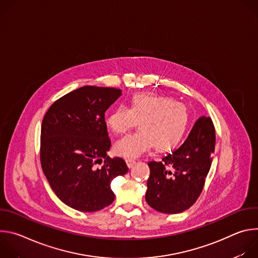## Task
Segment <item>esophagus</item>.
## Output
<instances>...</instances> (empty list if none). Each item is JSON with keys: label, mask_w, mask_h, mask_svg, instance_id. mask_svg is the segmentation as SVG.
Instances as JSON below:
<instances>
[{"label": "esophagus", "mask_w": 258, "mask_h": 258, "mask_svg": "<svg viewBox=\"0 0 258 258\" xmlns=\"http://www.w3.org/2000/svg\"><path fill=\"white\" fill-rule=\"evenodd\" d=\"M125 161H126V164L128 167H133L136 164V160H134V159H126Z\"/></svg>", "instance_id": "1"}]
</instances>
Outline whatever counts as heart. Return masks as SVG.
<instances>
[{"mask_svg":"<svg viewBox=\"0 0 258 258\" xmlns=\"http://www.w3.org/2000/svg\"><path fill=\"white\" fill-rule=\"evenodd\" d=\"M190 111L172 99L150 94H136L128 108L117 106L106 116L107 127L122 135L136 126L140 130L116 142L115 152L125 158H136L151 147L158 152H168L181 143L190 125Z\"/></svg>","mask_w":258,"mask_h":258,"instance_id":"b5f03b06","label":"heart"}]
</instances>
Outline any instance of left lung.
Masks as SVG:
<instances>
[{"label": "left lung", "instance_id": "1", "mask_svg": "<svg viewBox=\"0 0 258 258\" xmlns=\"http://www.w3.org/2000/svg\"><path fill=\"white\" fill-rule=\"evenodd\" d=\"M215 148V131L210 117L201 116L188 138L161 161L148 163L146 201L153 209L174 214L190 208L202 192Z\"/></svg>", "mask_w": 258, "mask_h": 258}]
</instances>
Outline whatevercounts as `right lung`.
<instances>
[{
  "label": "right lung",
  "instance_id": "right-lung-1",
  "mask_svg": "<svg viewBox=\"0 0 258 258\" xmlns=\"http://www.w3.org/2000/svg\"><path fill=\"white\" fill-rule=\"evenodd\" d=\"M120 96L119 89L86 86L58 99L43 119V171L57 197L73 209L93 212L111 204V181L128 170L122 158L107 156L111 143L105 112Z\"/></svg>",
  "mask_w": 258,
  "mask_h": 258
}]
</instances>
